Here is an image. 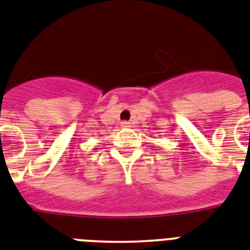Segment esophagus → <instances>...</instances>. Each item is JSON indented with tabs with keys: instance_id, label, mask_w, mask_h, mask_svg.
<instances>
[{
	"instance_id": "obj_1",
	"label": "esophagus",
	"mask_w": 250,
	"mask_h": 250,
	"mask_svg": "<svg viewBox=\"0 0 250 250\" xmlns=\"http://www.w3.org/2000/svg\"><path fill=\"white\" fill-rule=\"evenodd\" d=\"M121 126L125 127V129H127V127H130L131 125H130V123H127V121H123V123H121Z\"/></svg>"
}]
</instances>
